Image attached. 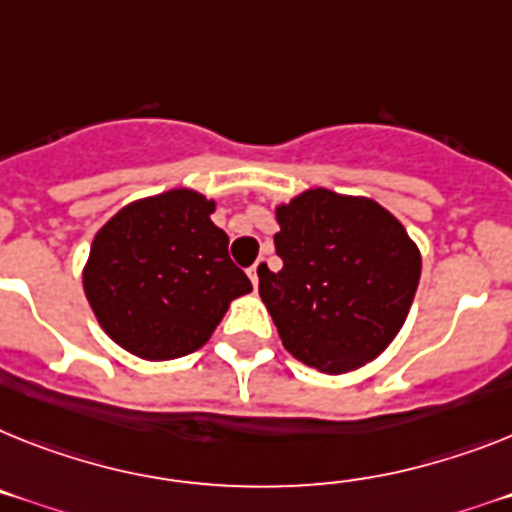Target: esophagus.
<instances>
[{"label":"esophagus","instance_id":"obj_1","mask_svg":"<svg viewBox=\"0 0 512 512\" xmlns=\"http://www.w3.org/2000/svg\"><path fill=\"white\" fill-rule=\"evenodd\" d=\"M265 268H268V260H257V263L247 270L249 281H252V286H255V289H257V283H260V273H263Z\"/></svg>","mask_w":512,"mask_h":512}]
</instances>
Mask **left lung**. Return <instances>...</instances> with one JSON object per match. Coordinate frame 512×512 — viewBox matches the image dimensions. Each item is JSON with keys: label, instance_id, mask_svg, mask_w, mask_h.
<instances>
[{"label": "left lung", "instance_id": "obj_1", "mask_svg": "<svg viewBox=\"0 0 512 512\" xmlns=\"http://www.w3.org/2000/svg\"><path fill=\"white\" fill-rule=\"evenodd\" d=\"M278 273L260 299L283 349L307 367L346 375L388 349L409 317L422 252L372 197L304 190L276 205Z\"/></svg>", "mask_w": 512, "mask_h": 512}]
</instances>
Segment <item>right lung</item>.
<instances>
[{
  "instance_id": "obj_1",
  "label": "right lung",
  "mask_w": 512,
  "mask_h": 512,
  "mask_svg": "<svg viewBox=\"0 0 512 512\" xmlns=\"http://www.w3.org/2000/svg\"><path fill=\"white\" fill-rule=\"evenodd\" d=\"M213 210L216 200L176 187L124 205L93 236L85 299L124 351L169 362L203 349L229 304L252 291Z\"/></svg>"
}]
</instances>
